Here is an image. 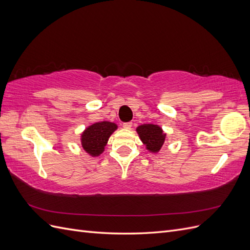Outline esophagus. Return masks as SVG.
Masks as SVG:
<instances>
[{
  "label": "esophagus",
  "mask_w": 250,
  "mask_h": 250,
  "mask_svg": "<svg viewBox=\"0 0 250 250\" xmlns=\"http://www.w3.org/2000/svg\"><path fill=\"white\" fill-rule=\"evenodd\" d=\"M131 127H132V122H127L123 124V128H125V129H130Z\"/></svg>",
  "instance_id": "esophagus-1"
}]
</instances>
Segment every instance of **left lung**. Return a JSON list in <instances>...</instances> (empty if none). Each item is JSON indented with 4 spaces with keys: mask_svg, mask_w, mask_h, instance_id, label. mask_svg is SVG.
Returning a JSON list of instances; mask_svg holds the SVG:
<instances>
[{
    "mask_svg": "<svg viewBox=\"0 0 250 250\" xmlns=\"http://www.w3.org/2000/svg\"><path fill=\"white\" fill-rule=\"evenodd\" d=\"M137 132L146 149L150 152L157 153L163 147L166 133H164L162 128L154 124H144L137 128Z\"/></svg>",
    "mask_w": 250,
    "mask_h": 250,
    "instance_id": "1",
    "label": "left lung"
}]
</instances>
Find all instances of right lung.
Here are the masks:
<instances>
[{"label": "right lung", "instance_id": "obj_1", "mask_svg": "<svg viewBox=\"0 0 250 250\" xmlns=\"http://www.w3.org/2000/svg\"><path fill=\"white\" fill-rule=\"evenodd\" d=\"M118 128L117 124L106 122H97L88 126L81 133V146L86 153L92 156H99L106 146L112 132Z\"/></svg>", "mask_w": 250, "mask_h": 250}]
</instances>
